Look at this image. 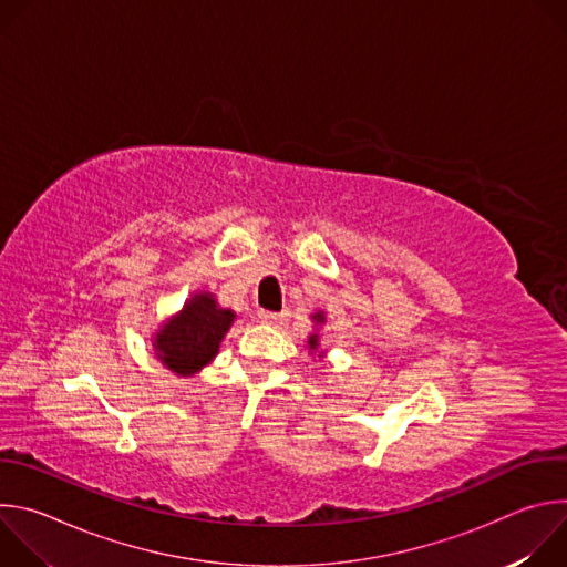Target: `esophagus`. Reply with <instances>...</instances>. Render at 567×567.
<instances>
[{"mask_svg": "<svg viewBox=\"0 0 567 567\" xmlns=\"http://www.w3.org/2000/svg\"><path fill=\"white\" fill-rule=\"evenodd\" d=\"M258 320L260 322H269V326H271V322H278L280 320V313H276V311H258Z\"/></svg>", "mask_w": 567, "mask_h": 567, "instance_id": "obj_1", "label": "esophagus"}]
</instances>
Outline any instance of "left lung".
Wrapping results in <instances>:
<instances>
[{"mask_svg":"<svg viewBox=\"0 0 567 567\" xmlns=\"http://www.w3.org/2000/svg\"><path fill=\"white\" fill-rule=\"evenodd\" d=\"M311 318H313L316 326H322V322H326V313H322V311H316ZM307 348H309V352H316V350H318V334H311V337L307 339Z\"/></svg>","mask_w":567,"mask_h":567,"instance_id":"obj_1","label":"left lung"}]
</instances>
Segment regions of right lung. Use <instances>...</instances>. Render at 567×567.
I'll return each instance as SVG.
<instances>
[{"label":"right lung","instance_id":"1","mask_svg":"<svg viewBox=\"0 0 567 567\" xmlns=\"http://www.w3.org/2000/svg\"><path fill=\"white\" fill-rule=\"evenodd\" d=\"M233 320V309L219 307L213 293L197 291L154 334L156 359L179 377H193L215 359Z\"/></svg>","mask_w":567,"mask_h":567}]
</instances>
